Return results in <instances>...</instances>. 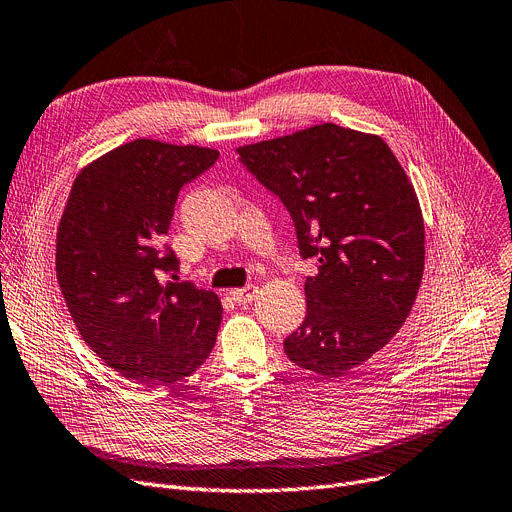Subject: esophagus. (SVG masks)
Here are the masks:
<instances>
[{"instance_id":"obj_1","label":"esophagus","mask_w":512,"mask_h":512,"mask_svg":"<svg viewBox=\"0 0 512 512\" xmlns=\"http://www.w3.org/2000/svg\"><path fill=\"white\" fill-rule=\"evenodd\" d=\"M257 286H245V288H234L230 292V296L238 302V304H245V302H253L257 298Z\"/></svg>"}]
</instances>
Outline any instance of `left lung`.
<instances>
[{"instance_id":"1","label":"left lung","mask_w":512,"mask_h":512,"mask_svg":"<svg viewBox=\"0 0 512 512\" xmlns=\"http://www.w3.org/2000/svg\"><path fill=\"white\" fill-rule=\"evenodd\" d=\"M290 212L302 259L306 317L286 356L342 377L385 348L416 302L424 274V218L412 181L374 133L321 123L236 148Z\"/></svg>"}]
</instances>
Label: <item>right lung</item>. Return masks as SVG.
<instances>
[{
	"label": "right lung",
	"instance_id": "1",
	"mask_svg": "<svg viewBox=\"0 0 512 512\" xmlns=\"http://www.w3.org/2000/svg\"><path fill=\"white\" fill-rule=\"evenodd\" d=\"M218 156L133 140L86 164L67 197L55 253L61 294L88 348L129 381H181L216 344L220 298L177 282L179 259L160 243L181 187Z\"/></svg>",
	"mask_w": 512,
	"mask_h": 512
}]
</instances>
